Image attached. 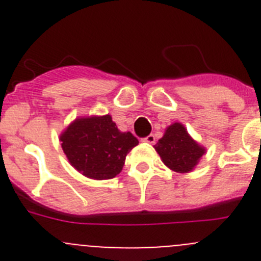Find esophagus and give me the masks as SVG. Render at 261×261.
Segmentation results:
<instances>
[{"mask_svg": "<svg viewBox=\"0 0 261 261\" xmlns=\"http://www.w3.org/2000/svg\"><path fill=\"white\" fill-rule=\"evenodd\" d=\"M142 141L147 142V144H154V142H155V137H154V135H149L147 137H145Z\"/></svg>", "mask_w": 261, "mask_h": 261, "instance_id": "34e87169", "label": "esophagus"}]
</instances>
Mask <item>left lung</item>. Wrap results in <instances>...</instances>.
<instances>
[{
	"instance_id": "8db88e82",
	"label": "left lung",
	"mask_w": 261,
	"mask_h": 261,
	"mask_svg": "<svg viewBox=\"0 0 261 261\" xmlns=\"http://www.w3.org/2000/svg\"><path fill=\"white\" fill-rule=\"evenodd\" d=\"M154 147L163 163L170 170L180 174L192 171L205 154V147L197 144L180 123L168 126Z\"/></svg>"
}]
</instances>
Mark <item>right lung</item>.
<instances>
[{
    "mask_svg": "<svg viewBox=\"0 0 261 261\" xmlns=\"http://www.w3.org/2000/svg\"><path fill=\"white\" fill-rule=\"evenodd\" d=\"M61 147L73 167L95 180L120 174L125 156L138 140L130 132H120L110 115L78 117L60 136Z\"/></svg>",
    "mask_w": 261,
    "mask_h": 261,
    "instance_id": "add662e5",
    "label": "right lung"
}]
</instances>
